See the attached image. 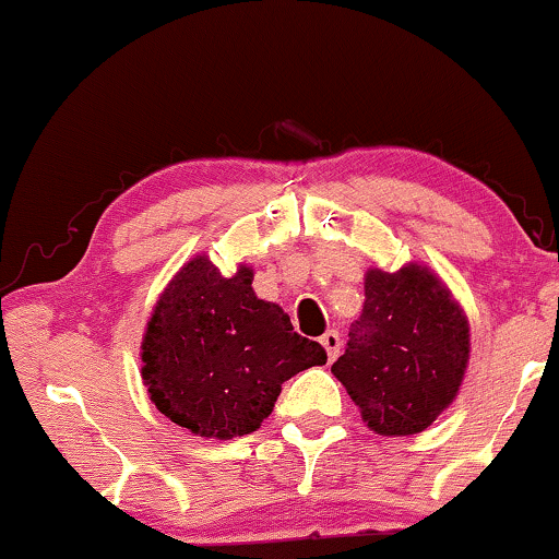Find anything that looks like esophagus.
Here are the masks:
<instances>
[{"instance_id": "obj_1", "label": "esophagus", "mask_w": 559, "mask_h": 559, "mask_svg": "<svg viewBox=\"0 0 559 559\" xmlns=\"http://www.w3.org/2000/svg\"><path fill=\"white\" fill-rule=\"evenodd\" d=\"M321 344H324L329 359H334L342 349V336H340V332H334V329H329V332L321 336Z\"/></svg>"}]
</instances>
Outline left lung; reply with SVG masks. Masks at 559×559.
Listing matches in <instances>:
<instances>
[{"mask_svg": "<svg viewBox=\"0 0 559 559\" xmlns=\"http://www.w3.org/2000/svg\"><path fill=\"white\" fill-rule=\"evenodd\" d=\"M468 321L443 283L423 265L372 269L365 309L332 372L380 436L426 430L461 388Z\"/></svg>", "mask_w": 559, "mask_h": 559, "instance_id": "8db88e82", "label": "left lung"}]
</instances>
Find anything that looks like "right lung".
<instances>
[{
    "label": "right lung",
    "mask_w": 559,
    "mask_h": 559,
    "mask_svg": "<svg viewBox=\"0 0 559 559\" xmlns=\"http://www.w3.org/2000/svg\"><path fill=\"white\" fill-rule=\"evenodd\" d=\"M141 374L159 413L204 438L261 428L281 384L326 365L319 342L294 332L281 306L261 301L253 271L225 278L198 255L164 290L141 344Z\"/></svg>",
    "instance_id": "obj_1"
}]
</instances>
